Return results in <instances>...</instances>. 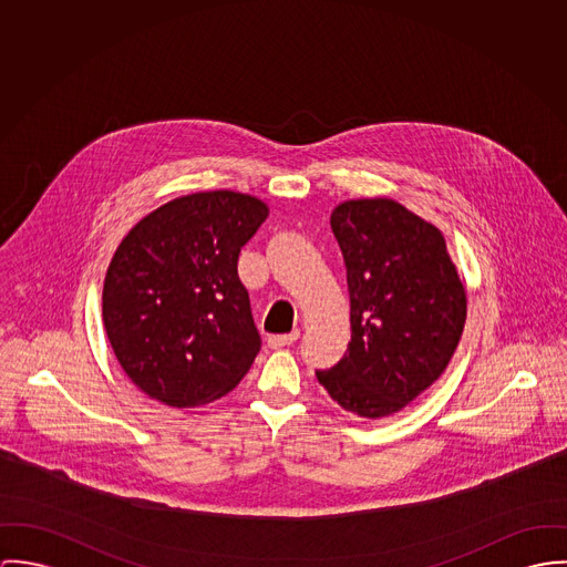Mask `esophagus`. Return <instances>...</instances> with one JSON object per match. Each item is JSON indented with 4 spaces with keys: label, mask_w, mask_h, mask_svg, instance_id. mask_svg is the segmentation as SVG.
Here are the masks:
<instances>
[{
    "label": "esophagus",
    "mask_w": 567,
    "mask_h": 567,
    "mask_svg": "<svg viewBox=\"0 0 567 567\" xmlns=\"http://www.w3.org/2000/svg\"><path fill=\"white\" fill-rule=\"evenodd\" d=\"M298 337H300V330H293V332H289V334H271V337L267 339V343H269V348L278 350V348L291 346Z\"/></svg>",
    "instance_id": "34e87169"
}]
</instances>
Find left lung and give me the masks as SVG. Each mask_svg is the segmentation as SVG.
<instances>
[{"label":"left lung","instance_id":"8db88e82","mask_svg":"<svg viewBox=\"0 0 567 567\" xmlns=\"http://www.w3.org/2000/svg\"><path fill=\"white\" fill-rule=\"evenodd\" d=\"M332 235L350 293V348L319 384L348 413L382 420L445 372L467 293L440 228L391 197L334 206Z\"/></svg>","mask_w":567,"mask_h":567}]
</instances>
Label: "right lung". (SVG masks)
<instances>
[{
    "mask_svg": "<svg viewBox=\"0 0 567 567\" xmlns=\"http://www.w3.org/2000/svg\"><path fill=\"white\" fill-rule=\"evenodd\" d=\"M269 206L239 190L181 195L136 221L111 258L102 317L126 377L172 409L233 391L260 350L241 248Z\"/></svg>",
    "mask_w": 567,
    "mask_h": 567,
    "instance_id": "right-lung-1",
    "label": "right lung"
}]
</instances>
